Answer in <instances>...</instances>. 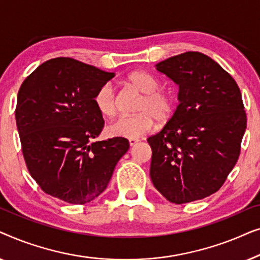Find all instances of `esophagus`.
<instances>
[{
	"label": "esophagus",
	"instance_id": "34e87169",
	"mask_svg": "<svg viewBox=\"0 0 260 260\" xmlns=\"http://www.w3.org/2000/svg\"><path fill=\"white\" fill-rule=\"evenodd\" d=\"M138 142H140V140H138V138H130V140H129V144L131 145V147H134V145L137 144Z\"/></svg>",
	"mask_w": 260,
	"mask_h": 260
}]
</instances>
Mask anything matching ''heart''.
<instances>
[{
	"label": "heart",
	"mask_w": 260,
	"mask_h": 260,
	"mask_svg": "<svg viewBox=\"0 0 260 260\" xmlns=\"http://www.w3.org/2000/svg\"><path fill=\"white\" fill-rule=\"evenodd\" d=\"M126 83L143 94L138 105L140 113L130 117H120L108 126L112 137L138 138L155 127V122L166 123L173 115L174 102L170 95L158 91V81L151 74L137 71L129 74ZM95 108L102 116L111 118L116 115V93L110 84L99 88L94 97Z\"/></svg>",
	"instance_id": "heart-1"
}]
</instances>
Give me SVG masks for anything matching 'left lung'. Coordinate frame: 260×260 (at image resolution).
I'll use <instances>...</instances> for the list:
<instances>
[{"instance_id":"1","label":"left lung","mask_w":260,"mask_h":260,"mask_svg":"<svg viewBox=\"0 0 260 260\" xmlns=\"http://www.w3.org/2000/svg\"><path fill=\"white\" fill-rule=\"evenodd\" d=\"M179 86L177 105L163 129L148 138L150 177L173 204L215 193L236 166L246 130L239 87L208 55L186 52L156 63Z\"/></svg>"}]
</instances>
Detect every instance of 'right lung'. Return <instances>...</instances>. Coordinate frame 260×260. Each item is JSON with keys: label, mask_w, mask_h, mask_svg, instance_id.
<instances>
[{"label": "right lung", "mask_w": 260, "mask_h": 260, "mask_svg": "<svg viewBox=\"0 0 260 260\" xmlns=\"http://www.w3.org/2000/svg\"><path fill=\"white\" fill-rule=\"evenodd\" d=\"M115 77L71 58L41 63L21 85L16 126L30 175L41 189L72 205L106 189L129 141L93 142L104 119L95 108L99 88Z\"/></svg>", "instance_id": "obj_1"}]
</instances>
